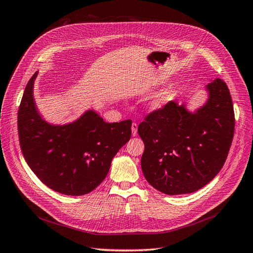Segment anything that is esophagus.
I'll return each mask as SVG.
<instances>
[{"label": "esophagus", "instance_id": "1", "mask_svg": "<svg viewBox=\"0 0 253 253\" xmlns=\"http://www.w3.org/2000/svg\"><path fill=\"white\" fill-rule=\"evenodd\" d=\"M131 131H132V135L133 136H135L136 134H138V124H136V123H132Z\"/></svg>", "mask_w": 253, "mask_h": 253}]
</instances>
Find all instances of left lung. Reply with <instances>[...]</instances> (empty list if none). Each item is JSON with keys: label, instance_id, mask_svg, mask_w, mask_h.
Here are the masks:
<instances>
[{"label": "left lung", "instance_id": "left-lung-1", "mask_svg": "<svg viewBox=\"0 0 253 253\" xmlns=\"http://www.w3.org/2000/svg\"><path fill=\"white\" fill-rule=\"evenodd\" d=\"M209 99L191 113L169 102L148 113L138 126L145 145L141 158L144 177L168 195L198 191L218 174L234 134V110L226 83L207 85Z\"/></svg>", "mask_w": 253, "mask_h": 253}]
</instances>
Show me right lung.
Here are the masks:
<instances>
[{"instance_id": "right-lung-1", "label": "right lung", "mask_w": 253, "mask_h": 253, "mask_svg": "<svg viewBox=\"0 0 253 253\" xmlns=\"http://www.w3.org/2000/svg\"><path fill=\"white\" fill-rule=\"evenodd\" d=\"M28 81L18 110L20 147L28 167L56 192L81 196L103 182L111 161L131 136V120L106 123L94 111L64 126H52L36 110Z\"/></svg>"}]
</instances>
